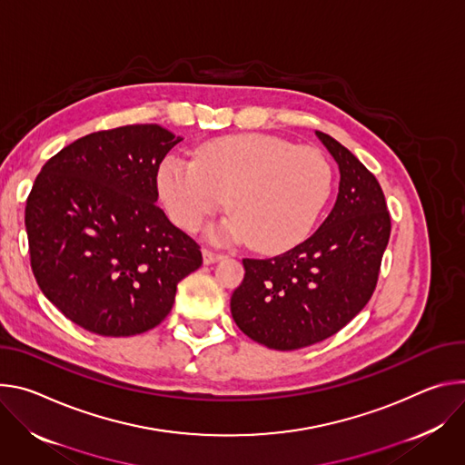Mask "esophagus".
<instances>
[{"mask_svg": "<svg viewBox=\"0 0 465 465\" xmlns=\"http://www.w3.org/2000/svg\"><path fill=\"white\" fill-rule=\"evenodd\" d=\"M222 259H223V254L209 251V249H203V264L209 266V264H214V262H218Z\"/></svg>", "mask_w": 465, "mask_h": 465, "instance_id": "34e87169", "label": "esophagus"}]
</instances>
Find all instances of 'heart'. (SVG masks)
<instances>
[{
	"label": "heart",
	"mask_w": 465,
	"mask_h": 465,
	"mask_svg": "<svg viewBox=\"0 0 465 465\" xmlns=\"http://www.w3.org/2000/svg\"><path fill=\"white\" fill-rule=\"evenodd\" d=\"M154 181L181 229L195 231L227 197L234 216L222 236L247 238L256 251L279 252L316 223L331 192V168L312 147L270 134H236L203 143L195 161L166 154Z\"/></svg>",
	"instance_id": "heart-1"
}]
</instances>
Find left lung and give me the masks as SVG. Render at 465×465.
Segmentation results:
<instances>
[{
    "label": "left lung",
    "instance_id": "8db88e82",
    "mask_svg": "<svg viewBox=\"0 0 465 465\" xmlns=\"http://www.w3.org/2000/svg\"><path fill=\"white\" fill-rule=\"evenodd\" d=\"M316 136L340 170L331 214L293 249L266 261L243 259L245 275L231 297L238 329L277 351L323 341L362 311L391 231L375 175L332 136Z\"/></svg>",
    "mask_w": 465,
    "mask_h": 465
}]
</instances>
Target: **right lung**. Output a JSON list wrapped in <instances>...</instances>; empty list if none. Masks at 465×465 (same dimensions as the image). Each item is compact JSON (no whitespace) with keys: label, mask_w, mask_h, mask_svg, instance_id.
<instances>
[{"label":"right lung","mask_w":465,"mask_h":465,"mask_svg":"<svg viewBox=\"0 0 465 465\" xmlns=\"http://www.w3.org/2000/svg\"><path fill=\"white\" fill-rule=\"evenodd\" d=\"M183 138L157 125L86 134L51 157L25 206L31 268L42 293L99 336H134L172 311L199 245L164 214L157 170Z\"/></svg>","instance_id":"add662e5"}]
</instances>
